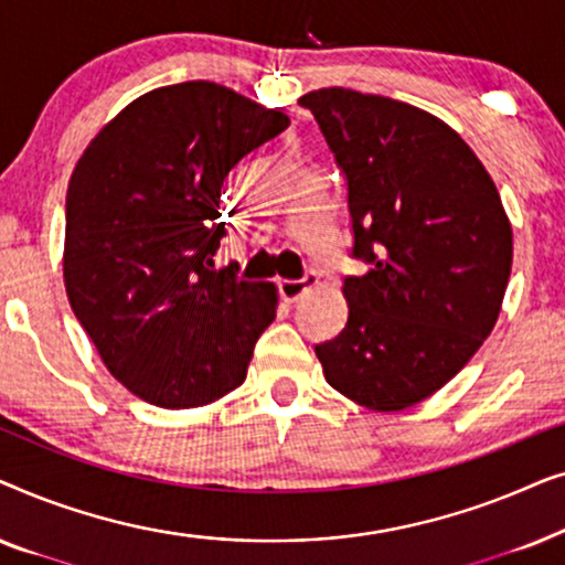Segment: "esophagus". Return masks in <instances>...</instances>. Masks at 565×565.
Wrapping results in <instances>:
<instances>
[{
    "label": "esophagus",
    "instance_id": "esophagus-1",
    "mask_svg": "<svg viewBox=\"0 0 565 565\" xmlns=\"http://www.w3.org/2000/svg\"><path fill=\"white\" fill-rule=\"evenodd\" d=\"M316 285H319V273L316 269H308V273L300 277V280H282L280 282V296L285 300H290V303H296L306 296L308 290H313Z\"/></svg>",
    "mask_w": 565,
    "mask_h": 565
}]
</instances>
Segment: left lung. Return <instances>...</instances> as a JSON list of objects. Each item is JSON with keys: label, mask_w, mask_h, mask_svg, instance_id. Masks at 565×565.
<instances>
[{"label": "left lung", "mask_w": 565, "mask_h": 565, "mask_svg": "<svg viewBox=\"0 0 565 565\" xmlns=\"http://www.w3.org/2000/svg\"><path fill=\"white\" fill-rule=\"evenodd\" d=\"M347 182L344 329L316 344L331 388L375 412L414 406L466 367L499 319L512 226L497 184L450 126L344 87L298 99Z\"/></svg>", "instance_id": "left-lung-1"}]
</instances>
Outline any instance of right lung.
I'll list each match as a JSON object with an SVG mask.
<instances>
[{"label":"right lung","instance_id":"obj_1","mask_svg":"<svg viewBox=\"0 0 565 565\" xmlns=\"http://www.w3.org/2000/svg\"><path fill=\"white\" fill-rule=\"evenodd\" d=\"M290 120L213 82L130 103L76 164L66 195L68 303L138 398L195 408L246 377L275 321V285L215 269L221 188Z\"/></svg>","mask_w":565,"mask_h":565}]
</instances>
